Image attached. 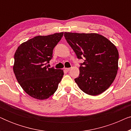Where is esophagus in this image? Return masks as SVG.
<instances>
[{"label":"esophagus","mask_w":131,"mask_h":131,"mask_svg":"<svg viewBox=\"0 0 131 131\" xmlns=\"http://www.w3.org/2000/svg\"><path fill=\"white\" fill-rule=\"evenodd\" d=\"M64 70H65L66 71H69L70 70V68H65Z\"/></svg>","instance_id":"obj_1"}]
</instances>
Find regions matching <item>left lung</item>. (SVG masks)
Segmentation results:
<instances>
[{"instance_id": "1", "label": "left lung", "mask_w": 131, "mask_h": 131, "mask_svg": "<svg viewBox=\"0 0 131 131\" xmlns=\"http://www.w3.org/2000/svg\"><path fill=\"white\" fill-rule=\"evenodd\" d=\"M64 37L78 58L85 59L75 82L86 94L94 96L102 94L117 74L119 52L116 46L97 33L65 32Z\"/></svg>"}]
</instances>
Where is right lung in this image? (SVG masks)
<instances>
[{
    "mask_svg": "<svg viewBox=\"0 0 131 131\" xmlns=\"http://www.w3.org/2000/svg\"><path fill=\"white\" fill-rule=\"evenodd\" d=\"M63 32L37 36L21 43L14 55L13 70L25 92L37 100L47 99L54 94L64 75L63 70L48 68L53 49Z\"/></svg>",
    "mask_w": 131,
    "mask_h": 131,
    "instance_id": "obj_1",
    "label": "right lung"
}]
</instances>
